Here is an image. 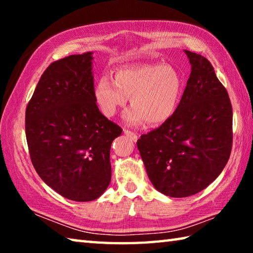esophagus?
Here are the masks:
<instances>
[{
    "instance_id": "1",
    "label": "esophagus",
    "mask_w": 253,
    "mask_h": 253,
    "mask_svg": "<svg viewBox=\"0 0 253 253\" xmlns=\"http://www.w3.org/2000/svg\"><path fill=\"white\" fill-rule=\"evenodd\" d=\"M124 132H125V135H127L128 137H130V138L134 140V142H136L137 139H138V134H136V132H134V131H131V130H129V129H124Z\"/></svg>"
}]
</instances>
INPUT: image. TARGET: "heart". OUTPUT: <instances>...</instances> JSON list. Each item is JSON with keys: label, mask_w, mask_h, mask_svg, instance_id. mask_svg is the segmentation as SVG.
<instances>
[{"label": "heart", "mask_w": 253, "mask_h": 253, "mask_svg": "<svg viewBox=\"0 0 253 253\" xmlns=\"http://www.w3.org/2000/svg\"><path fill=\"white\" fill-rule=\"evenodd\" d=\"M183 92V79L173 67L161 63H137L115 72V80L101 77L93 89L98 108L113 117L130 97L125 121L129 125L146 122L156 126L165 123L176 110Z\"/></svg>", "instance_id": "obj_1"}]
</instances>
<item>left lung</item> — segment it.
Masks as SVG:
<instances>
[{
    "instance_id": "left-lung-1",
    "label": "left lung",
    "mask_w": 253,
    "mask_h": 253,
    "mask_svg": "<svg viewBox=\"0 0 253 253\" xmlns=\"http://www.w3.org/2000/svg\"><path fill=\"white\" fill-rule=\"evenodd\" d=\"M191 75L169 121L140 136L137 147L161 193L186 198L221 174L232 149V106L207 58L185 50Z\"/></svg>"
}]
</instances>
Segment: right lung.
Segmentation results:
<instances>
[{"label":"right lung","mask_w":253,"mask_h":253,"mask_svg":"<svg viewBox=\"0 0 253 253\" xmlns=\"http://www.w3.org/2000/svg\"><path fill=\"white\" fill-rule=\"evenodd\" d=\"M92 52L51 63L25 110L30 157L46 185L77 202L99 198L111 178L110 146L123 129L93 98Z\"/></svg>","instance_id":"obj_1"}]
</instances>
